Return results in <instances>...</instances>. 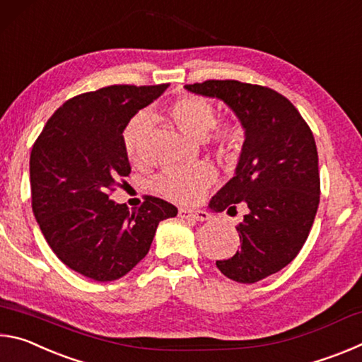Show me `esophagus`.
Segmentation results:
<instances>
[{"instance_id": "1", "label": "esophagus", "mask_w": 362, "mask_h": 362, "mask_svg": "<svg viewBox=\"0 0 362 362\" xmlns=\"http://www.w3.org/2000/svg\"><path fill=\"white\" fill-rule=\"evenodd\" d=\"M179 216L182 218H192L198 220V222H206V220L211 218V214L206 211H193V209H180Z\"/></svg>"}]
</instances>
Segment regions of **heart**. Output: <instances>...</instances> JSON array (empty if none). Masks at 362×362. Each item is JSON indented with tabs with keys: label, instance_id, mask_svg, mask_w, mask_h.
I'll return each mask as SVG.
<instances>
[{
	"label": "heart",
	"instance_id": "1",
	"mask_svg": "<svg viewBox=\"0 0 362 362\" xmlns=\"http://www.w3.org/2000/svg\"><path fill=\"white\" fill-rule=\"evenodd\" d=\"M170 116L182 131L216 146L218 155L235 158L241 140V129L235 124H217V110L209 100L194 95H183L170 107ZM151 127L148 115L139 113L122 131V145L132 163L145 158V142ZM216 179V170L207 163L164 170L155 180V188L166 198L188 204L198 201Z\"/></svg>",
	"mask_w": 362,
	"mask_h": 362
}]
</instances>
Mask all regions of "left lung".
Returning a JSON list of instances; mask_svg holds the SVG:
<instances>
[{"instance_id":"8db88e82","label":"left lung","mask_w":362,"mask_h":362,"mask_svg":"<svg viewBox=\"0 0 362 362\" xmlns=\"http://www.w3.org/2000/svg\"><path fill=\"white\" fill-rule=\"evenodd\" d=\"M189 93L218 99L244 129L235 175L212 196L214 212L247 206L236 226L241 247L217 268L236 283L252 284L296 259L320 204V168L313 132L297 108L263 86L235 79L187 84Z\"/></svg>"}]
</instances>
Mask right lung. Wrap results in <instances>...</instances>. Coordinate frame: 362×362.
I'll return each mask as SVG.
<instances>
[{"label":"right lung","mask_w":362,"mask_h":362,"mask_svg":"<svg viewBox=\"0 0 362 362\" xmlns=\"http://www.w3.org/2000/svg\"><path fill=\"white\" fill-rule=\"evenodd\" d=\"M169 84L108 86L66 100L30 155L32 207L66 267L100 283L119 279L148 254L159 222L177 207L146 196L139 211L110 199L131 174L122 131Z\"/></svg>","instance_id":"1"}]
</instances>
